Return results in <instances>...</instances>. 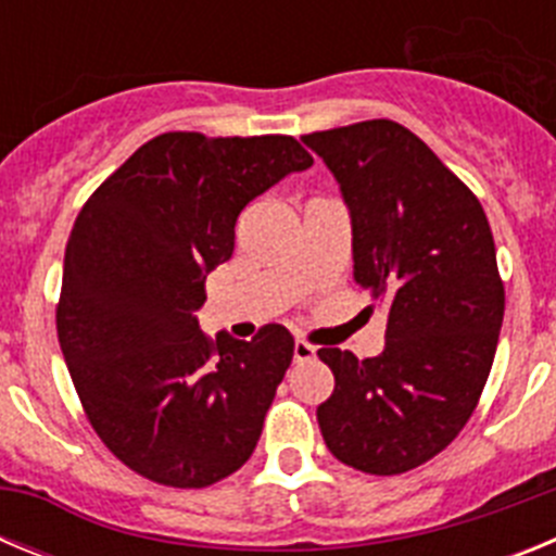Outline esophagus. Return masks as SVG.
<instances>
[{"label": "esophagus", "instance_id": "obj_1", "mask_svg": "<svg viewBox=\"0 0 556 556\" xmlns=\"http://www.w3.org/2000/svg\"><path fill=\"white\" fill-rule=\"evenodd\" d=\"M314 356H317V348L308 345L306 339H298V342H294V362H312Z\"/></svg>", "mask_w": 556, "mask_h": 556}]
</instances>
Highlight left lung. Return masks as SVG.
Here are the masks:
<instances>
[{"label": "left lung", "instance_id": "left-lung-1", "mask_svg": "<svg viewBox=\"0 0 556 556\" xmlns=\"http://www.w3.org/2000/svg\"><path fill=\"white\" fill-rule=\"evenodd\" d=\"M303 144L351 211L353 278L387 308L378 356L317 351L333 372L317 424L339 462L406 473L454 443L488 384L504 320L493 230L473 191L397 122L308 132Z\"/></svg>", "mask_w": 556, "mask_h": 556}]
</instances>
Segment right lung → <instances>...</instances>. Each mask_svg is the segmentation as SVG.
<instances>
[{
  "label": "right lung",
  "instance_id": "1",
  "mask_svg": "<svg viewBox=\"0 0 556 556\" xmlns=\"http://www.w3.org/2000/svg\"><path fill=\"white\" fill-rule=\"evenodd\" d=\"M314 159L292 136L161 132L86 200L68 236L55 323L88 424L113 456L166 488L239 470L294 339L205 337V275L233 255L236 217Z\"/></svg>",
  "mask_w": 556,
  "mask_h": 556
}]
</instances>
